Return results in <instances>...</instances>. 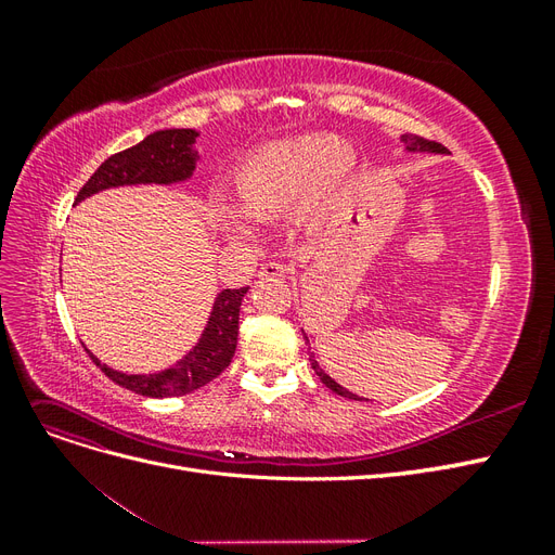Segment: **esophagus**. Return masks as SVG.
Listing matches in <instances>:
<instances>
[{
	"label": "esophagus",
	"instance_id": "34e87169",
	"mask_svg": "<svg viewBox=\"0 0 555 555\" xmlns=\"http://www.w3.org/2000/svg\"><path fill=\"white\" fill-rule=\"evenodd\" d=\"M292 273V268L287 263H280V261H268L259 268V278L263 280H284Z\"/></svg>",
	"mask_w": 555,
	"mask_h": 555
}]
</instances>
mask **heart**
<instances>
[{
    "mask_svg": "<svg viewBox=\"0 0 555 555\" xmlns=\"http://www.w3.org/2000/svg\"><path fill=\"white\" fill-rule=\"evenodd\" d=\"M354 173V153L343 141L322 133L263 143L247 153L231 173V198L241 215L268 222L298 206L300 215L317 217L333 208ZM220 220L233 236H245L238 217Z\"/></svg>",
    "mask_w": 555,
    "mask_h": 555,
    "instance_id": "1",
    "label": "heart"
}]
</instances>
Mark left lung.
Wrapping results in <instances>:
<instances>
[{
  "label": "left lung",
  "mask_w": 555,
  "mask_h": 555,
  "mask_svg": "<svg viewBox=\"0 0 555 555\" xmlns=\"http://www.w3.org/2000/svg\"><path fill=\"white\" fill-rule=\"evenodd\" d=\"M402 141H405L408 145H410V150H430V153H447V147L442 145V143H438V141H428V139H424V137H402ZM310 361H312V367H314V373L319 375V379H322L331 391H335L338 396H345V398H351V400H361V398H357L354 393L351 391H347V389H343V386L338 384V382H333L322 367H319L317 363H314V359L310 357Z\"/></svg>",
  "instance_id": "1"
}]
</instances>
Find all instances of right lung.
Instances as JSON below:
<instances>
[{"instance_id": "1", "label": "right lung", "mask_w": 555, "mask_h": 555, "mask_svg": "<svg viewBox=\"0 0 555 555\" xmlns=\"http://www.w3.org/2000/svg\"><path fill=\"white\" fill-rule=\"evenodd\" d=\"M198 133L194 129H164L150 133L139 145L127 147L122 153L111 155L99 169L82 184L76 204L90 194H96L120 184L139 182H178L190 178L194 171L196 157L192 153V143ZM247 294V287L224 289L215 300L210 322L204 331V338L188 357L178 361L173 367H166L155 375H125L111 371L94 354L90 359L108 379L125 386V389L150 396V398H169L192 393L201 386L212 382L231 363L233 351L238 343V314L241 300Z\"/></svg>"}]
</instances>
